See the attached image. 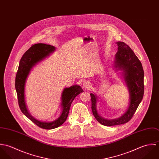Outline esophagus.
Returning a JSON list of instances; mask_svg holds the SVG:
<instances>
[{
	"instance_id": "34e87169",
	"label": "esophagus",
	"mask_w": 159,
	"mask_h": 159,
	"mask_svg": "<svg viewBox=\"0 0 159 159\" xmlns=\"http://www.w3.org/2000/svg\"><path fill=\"white\" fill-rule=\"evenodd\" d=\"M91 85L90 82L89 81H84L83 83V88L84 89H89L91 88Z\"/></svg>"
}]
</instances>
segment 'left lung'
Wrapping results in <instances>:
<instances>
[{
    "label": "left lung",
    "instance_id": "left-lung-1",
    "mask_svg": "<svg viewBox=\"0 0 159 159\" xmlns=\"http://www.w3.org/2000/svg\"><path fill=\"white\" fill-rule=\"evenodd\" d=\"M117 52L115 55L114 67L117 70H122V75L129 92V105L120 117L114 119H106L100 116L97 110V97L90 93L92 111L97 120L105 126L123 124L129 122L135 113L144 95V71L142 64L134 52L124 42H118Z\"/></svg>",
    "mask_w": 159,
    "mask_h": 159
}]
</instances>
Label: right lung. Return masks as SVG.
Returning <instances> with one entry per match:
<instances>
[{
	"label": "right lung",
	"mask_w": 159,
	"mask_h": 159,
	"mask_svg": "<svg viewBox=\"0 0 159 159\" xmlns=\"http://www.w3.org/2000/svg\"><path fill=\"white\" fill-rule=\"evenodd\" d=\"M55 49L53 46L44 43H37L32 46L25 51L20 60L15 79V89L17 92L19 106L22 113L37 126L46 130L57 128L66 120L72 102L78 95L83 92L81 88L78 85L65 88L61 95L62 113L56 120L52 122H44L39 121L29 112L25 100L24 90L26 79L32 67L53 52Z\"/></svg>",
	"instance_id": "obj_1"
}]
</instances>
